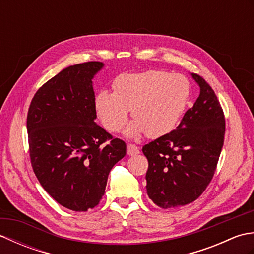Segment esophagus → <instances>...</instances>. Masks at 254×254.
Masks as SVG:
<instances>
[{
  "label": "esophagus",
  "instance_id": "esophagus-1",
  "mask_svg": "<svg viewBox=\"0 0 254 254\" xmlns=\"http://www.w3.org/2000/svg\"><path fill=\"white\" fill-rule=\"evenodd\" d=\"M137 154H139V149L134 144H127V155L130 156H136Z\"/></svg>",
  "mask_w": 254,
  "mask_h": 254
}]
</instances>
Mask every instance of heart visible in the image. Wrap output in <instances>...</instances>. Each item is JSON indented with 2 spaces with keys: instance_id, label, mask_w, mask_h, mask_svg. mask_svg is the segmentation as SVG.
Here are the masks:
<instances>
[{
  "instance_id": "obj_1",
  "label": "heart",
  "mask_w": 254,
  "mask_h": 254,
  "mask_svg": "<svg viewBox=\"0 0 254 254\" xmlns=\"http://www.w3.org/2000/svg\"><path fill=\"white\" fill-rule=\"evenodd\" d=\"M112 86L115 93L100 90L96 95V113L108 131L118 132L132 110L135 120L124 132L132 138L145 133L150 138H158L174 131L190 98L187 77L158 69L122 74Z\"/></svg>"
}]
</instances>
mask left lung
Instances as JSON below:
<instances>
[{
	"label": "left lung",
	"instance_id": "obj_1",
	"mask_svg": "<svg viewBox=\"0 0 254 254\" xmlns=\"http://www.w3.org/2000/svg\"><path fill=\"white\" fill-rule=\"evenodd\" d=\"M199 95L176 130L146 144V190L161 208L191 203L212 180L222 152L225 118L212 87L196 74Z\"/></svg>",
	"mask_w": 254,
	"mask_h": 254
}]
</instances>
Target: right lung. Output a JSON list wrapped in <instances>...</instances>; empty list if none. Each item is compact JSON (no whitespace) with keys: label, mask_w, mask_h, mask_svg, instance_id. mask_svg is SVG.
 I'll use <instances>...</instances> for the list:
<instances>
[{"label":"right lung","mask_w":254,"mask_h":254,"mask_svg":"<svg viewBox=\"0 0 254 254\" xmlns=\"http://www.w3.org/2000/svg\"><path fill=\"white\" fill-rule=\"evenodd\" d=\"M102 62L75 64L38 89L27 116L32 169L45 190L75 212L98 205L127 145L95 122L93 78Z\"/></svg>","instance_id":"obj_1"}]
</instances>
